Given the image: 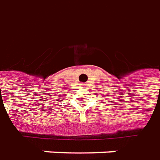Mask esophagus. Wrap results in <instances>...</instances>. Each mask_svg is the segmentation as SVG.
Segmentation results:
<instances>
[{"label": "esophagus", "mask_w": 160, "mask_h": 160, "mask_svg": "<svg viewBox=\"0 0 160 160\" xmlns=\"http://www.w3.org/2000/svg\"><path fill=\"white\" fill-rule=\"evenodd\" d=\"M82 85H83V86H84V85H85V84H82Z\"/></svg>", "instance_id": "34e87169"}]
</instances>
